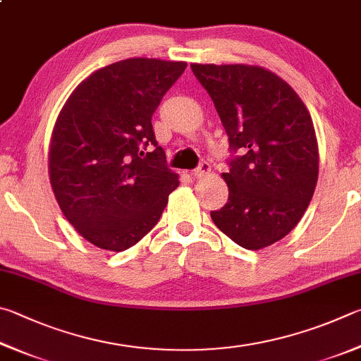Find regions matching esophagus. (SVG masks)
<instances>
[{"instance_id": "obj_1", "label": "esophagus", "mask_w": 361, "mask_h": 361, "mask_svg": "<svg viewBox=\"0 0 361 361\" xmlns=\"http://www.w3.org/2000/svg\"><path fill=\"white\" fill-rule=\"evenodd\" d=\"M211 173V164L207 161H201L198 164V168L193 171V177H197V179H201V177H204Z\"/></svg>"}]
</instances>
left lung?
<instances>
[{
  "label": "left lung",
  "mask_w": 361,
  "mask_h": 361,
  "mask_svg": "<svg viewBox=\"0 0 361 361\" xmlns=\"http://www.w3.org/2000/svg\"><path fill=\"white\" fill-rule=\"evenodd\" d=\"M192 71L228 135V201L212 222L244 249L287 236L317 184L319 149L311 114L286 80L262 66L198 65Z\"/></svg>",
  "instance_id": "obj_1"
}]
</instances>
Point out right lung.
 I'll return each instance as SVG.
<instances>
[{
  "label": "right lung",
  "mask_w": 361,
  "mask_h": 361,
  "mask_svg": "<svg viewBox=\"0 0 361 361\" xmlns=\"http://www.w3.org/2000/svg\"><path fill=\"white\" fill-rule=\"evenodd\" d=\"M185 61L128 59L75 87L56 118L49 177L61 212L99 249L122 252L154 228L179 176L152 116Z\"/></svg>",
  "instance_id": "add662e5"
}]
</instances>
